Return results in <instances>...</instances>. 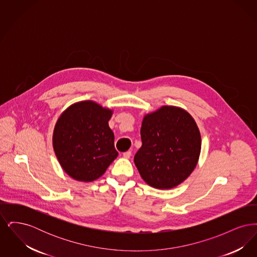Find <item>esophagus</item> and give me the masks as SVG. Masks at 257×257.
<instances>
[{"label":"esophagus","mask_w":257,"mask_h":257,"mask_svg":"<svg viewBox=\"0 0 257 257\" xmlns=\"http://www.w3.org/2000/svg\"><path fill=\"white\" fill-rule=\"evenodd\" d=\"M131 155H132V152H131V151H126V152L123 153V157L126 158V159H129V158L131 157Z\"/></svg>","instance_id":"1"}]
</instances>
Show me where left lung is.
I'll list each match as a JSON object with an SVG mask.
<instances>
[{"instance_id":"left-lung-1","label":"left lung","mask_w":257,"mask_h":257,"mask_svg":"<svg viewBox=\"0 0 257 257\" xmlns=\"http://www.w3.org/2000/svg\"><path fill=\"white\" fill-rule=\"evenodd\" d=\"M142 147L134 162L143 179L156 189H171L196 168L201 148L194 118L183 109L164 106L147 114L141 128Z\"/></svg>"}]
</instances>
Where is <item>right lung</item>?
Masks as SVG:
<instances>
[{"label":"right lung","instance_id":"obj_1","mask_svg":"<svg viewBox=\"0 0 257 257\" xmlns=\"http://www.w3.org/2000/svg\"><path fill=\"white\" fill-rule=\"evenodd\" d=\"M111 110L92 101L76 103L56 124L53 147L64 171L78 181L99 178L118 155L109 127Z\"/></svg>","mask_w":257,"mask_h":257}]
</instances>
